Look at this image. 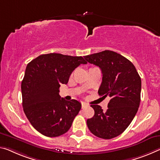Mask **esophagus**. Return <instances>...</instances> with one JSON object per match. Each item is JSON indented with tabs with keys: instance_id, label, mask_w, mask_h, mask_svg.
I'll return each instance as SVG.
<instances>
[{
	"instance_id": "obj_1",
	"label": "esophagus",
	"mask_w": 160,
	"mask_h": 160,
	"mask_svg": "<svg viewBox=\"0 0 160 160\" xmlns=\"http://www.w3.org/2000/svg\"><path fill=\"white\" fill-rule=\"evenodd\" d=\"M81 105H82V108H85V107H87V106H88L87 104L85 103V102H82V104H81Z\"/></svg>"
}]
</instances>
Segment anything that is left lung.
<instances>
[{"mask_svg":"<svg viewBox=\"0 0 160 160\" xmlns=\"http://www.w3.org/2000/svg\"><path fill=\"white\" fill-rule=\"evenodd\" d=\"M84 58L102 71V81L99 95L111 98L106 111L100 105H91L95 115L88 119V127L98 138H114L128 128L138 112L141 78L130 60L114 51L104 50Z\"/></svg>","mask_w":160,"mask_h":160,"instance_id":"left-lung-1","label":"left lung"}]
</instances>
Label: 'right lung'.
I'll list each match as a JSON object with an SVG mask.
<instances>
[{"label":"right lung","mask_w":160,"mask_h":160,"mask_svg":"<svg viewBox=\"0 0 160 160\" xmlns=\"http://www.w3.org/2000/svg\"><path fill=\"white\" fill-rule=\"evenodd\" d=\"M87 63L81 56L49 53L27 65L21 83L22 108L30 124L42 135L54 138L69 130L81 103L65 100L59 88L67 84L76 68Z\"/></svg>","instance_id":"add662e5"}]
</instances>
